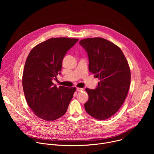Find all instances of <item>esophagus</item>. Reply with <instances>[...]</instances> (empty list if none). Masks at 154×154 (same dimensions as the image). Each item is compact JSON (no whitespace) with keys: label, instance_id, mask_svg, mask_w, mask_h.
Listing matches in <instances>:
<instances>
[{"label":"esophagus","instance_id":"34e87169","mask_svg":"<svg viewBox=\"0 0 154 154\" xmlns=\"http://www.w3.org/2000/svg\"><path fill=\"white\" fill-rule=\"evenodd\" d=\"M83 90V88H77V91H79V92H80V91H82Z\"/></svg>","mask_w":154,"mask_h":154}]
</instances>
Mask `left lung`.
Segmentation results:
<instances>
[{
	"instance_id": "8db88e82",
	"label": "left lung",
	"mask_w": 154,
	"mask_h": 154,
	"mask_svg": "<svg viewBox=\"0 0 154 154\" xmlns=\"http://www.w3.org/2000/svg\"><path fill=\"white\" fill-rule=\"evenodd\" d=\"M88 54L89 71L100 82L94 90L86 88L89 99L86 112L93 118L105 120L115 115L123 104L130 84V70L121 49L102 38L80 41Z\"/></svg>"
}]
</instances>
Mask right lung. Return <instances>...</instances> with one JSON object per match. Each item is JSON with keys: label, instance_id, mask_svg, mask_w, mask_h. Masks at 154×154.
<instances>
[{"label": "right lung", "instance_id": "obj_1", "mask_svg": "<svg viewBox=\"0 0 154 154\" xmlns=\"http://www.w3.org/2000/svg\"><path fill=\"white\" fill-rule=\"evenodd\" d=\"M79 39L52 38L35 46L26 60L23 86L26 101L38 117L54 121L63 116L75 88L60 86L52 80L60 74L63 59Z\"/></svg>", "mask_w": 154, "mask_h": 154}]
</instances>
